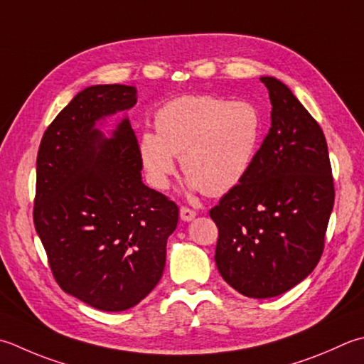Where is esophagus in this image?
I'll return each instance as SVG.
<instances>
[{
    "label": "esophagus",
    "instance_id": "esophagus-1",
    "mask_svg": "<svg viewBox=\"0 0 364 364\" xmlns=\"http://www.w3.org/2000/svg\"><path fill=\"white\" fill-rule=\"evenodd\" d=\"M196 215H197V213L194 210L188 208V206H181V208H180V218L183 220H186V223H189V220L194 219Z\"/></svg>",
    "mask_w": 364,
    "mask_h": 364
}]
</instances>
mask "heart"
I'll return each instance as SVG.
<instances>
[{
    "instance_id": "1",
    "label": "heart",
    "mask_w": 364,
    "mask_h": 364,
    "mask_svg": "<svg viewBox=\"0 0 364 364\" xmlns=\"http://www.w3.org/2000/svg\"><path fill=\"white\" fill-rule=\"evenodd\" d=\"M156 132L140 135L139 153L154 188L175 172V156L194 188L219 196L243 180L257 153L262 119L252 104L184 96L156 112Z\"/></svg>"
}]
</instances>
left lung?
<instances>
[{"label":"left lung","mask_w":364,"mask_h":364,"mask_svg":"<svg viewBox=\"0 0 364 364\" xmlns=\"http://www.w3.org/2000/svg\"><path fill=\"white\" fill-rule=\"evenodd\" d=\"M272 127L237 186L210 210L218 225L216 267L249 298H272L312 273L334 203L322 127L286 85L262 77Z\"/></svg>","instance_id":"1"}]
</instances>
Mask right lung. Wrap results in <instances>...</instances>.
<instances>
[{
    "instance_id": "1",
    "label": "right lung",
    "mask_w": 364,
    "mask_h": 364,
    "mask_svg": "<svg viewBox=\"0 0 364 364\" xmlns=\"http://www.w3.org/2000/svg\"><path fill=\"white\" fill-rule=\"evenodd\" d=\"M135 102L134 87L85 88L47 127L36 162L33 219L55 281L107 312L132 308L156 287L180 213L141 181L129 119L112 139L95 127Z\"/></svg>"
}]
</instances>
